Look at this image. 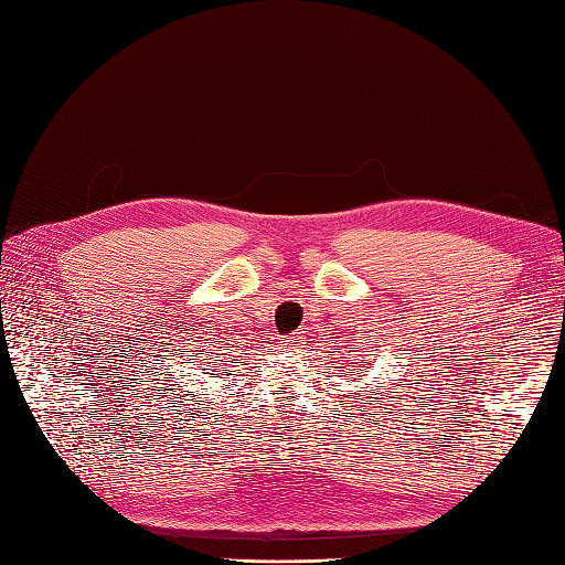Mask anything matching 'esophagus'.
Returning a JSON list of instances; mask_svg holds the SVG:
<instances>
[{
    "label": "esophagus",
    "instance_id": "1",
    "mask_svg": "<svg viewBox=\"0 0 565 565\" xmlns=\"http://www.w3.org/2000/svg\"><path fill=\"white\" fill-rule=\"evenodd\" d=\"M299 340H301V338H289L287 342H299Z\"/></svg>",
    "mask_w": 565,
    "mask_h": 565
}]
</instances>
